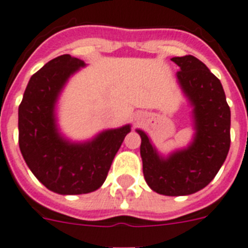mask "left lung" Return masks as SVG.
Masks as SVG:
<instances>
[{
  "mask_svg": "<svg viewBox=\"0 0 248 248\" xmlns=\"http://www.w3.org/2000/svg\"><path fill=\"white\" fill-rule=\"evenodd\" d=\"M180 70L178 82L193 106V142L162 157L142 129L140 157L143 175L153 191L162 195H190L205 188L221 168L230 149L231 112L221 82L193 55L174 57Z\"/></svg>",
  "mask_w": 248,
  "mask_h": 248,
  "instance_id": "left-lung-1",
  "label": "left lung"
}]
</instances>
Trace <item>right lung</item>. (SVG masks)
Masks as SVG:
<instances>
[{
  "label": "right lung",
  "mask_w": 248,
  "mask_h": 248,
  "mask_svg": "<svg viewBox=\"0 0 248 248\" xmlns=\"http://www.w3.org/2000/svg\"><path fill=\"white\" fill-rule=\"evenodd\" d=\"M85 63L69 54L48 62L32 75L18 108L19 149L32 173L49 190L63 195L95 191L131 131L126 124L106 129L82 143L59 133L55 105L66 81Z\"/></svg>",
  "instance_id": "1"
}]
</instances>
